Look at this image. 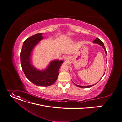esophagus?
Segmentation results:
<instances>
[{
    "instance_id": "obj_1",
    "label": "esophagus",
    "mask_w": 122,
    "mask_h": 122,
    "mask_svg": "<svg viewBox=\"0 0 122 122\" xmlns=\"http://www.w3.org/2000/svg\"><path fill=\"white\" fill-rule=\"evenodd\" d=\"M67 58H68L67 57H65L64 58V60H67Z\"/></svg>"
}]
</instances>
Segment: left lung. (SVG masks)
Returning a JSON list of instances; mask_svg holds the SVG:
<instances>
[{"label":"left lung","instance_id":"1","mask_svg":"<svg viewBox=\"0 0 122 122\" xmlns=\"http://www.w3.org/2000/svg\"><path fill=\"white\" fill-rule=\"evenodd\" d=\"M93 43H97V44H98L99 45H101V46H102L103 47V48L104 49V50H105V52H106V54L107 55V51H106V49H105V46H104V43H103V42L100 40V39H99V38H96L93 41ZM104 76V75H103ZM94 85H90V86H79V85H76V86H78V87H82V88H85V87H92V86H94Z\"/></svg>","mask_w":122,"mask_h":122}]
</instances>
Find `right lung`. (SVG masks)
Masks as SVG:
<instances>
[{"label":"right lung","mask_w":122,"mask_h":122,"mask_svg":"<svg viewBox=\"0 0 122 122\" xmlns=\"http://www.w3.org/2000/svg\"><path fill=\"white\" fill-rule=\"evenodd\" d=\"M42 34H37L24 41L20 53L21 65L27 78L33 84L41 86H48L56 81L59 75V68L62 60L51 61L48 68L44 71L35 68L30 62L31 52L36 44L43 38Z\"/></svg>","instance_id":"add662e5"}]
</instances>
